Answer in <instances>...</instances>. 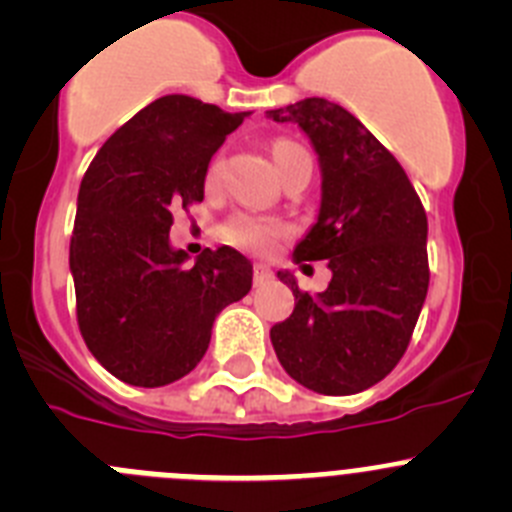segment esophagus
I'll list each match as a JSON object with an SVG mask.
<instances>
[{
  "label": "esophagus",
  "mask_w": 512,
  "mask_h": 512,
  "mask_svg": "<svg viewBox=\"0 0 512 512\" xmlns=\"http://www.w3.org/2000/svg\"><path fill=\"white\" fill-rule=\"evenodd\" d=\"M270 278H272V270L267 265L252 267V283H255V285H265Z\"/></svg>",
  "instance_id": "34e87169"
}]
</instances>
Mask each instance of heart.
Returning a JSON list of instances; mask_svg holds the SVG:
<instances>
[{
  "mask_svg": "<svg viewBox=\"0 0 512 512\" xmlns=\"http://www.w3.org/2000/svg\"><path fill=\"white\" fill-rule=\"evenodd\" d=\"M303 148L298 143L288 141V138H278V141L270 146L272 161L278 169H283L293 156H298ZM219 174H222V156H214L209 161L207 171H204V184L207 189H214L219 184ZM288 234V224L278 217H260V214L240 212L229 217L222 227V237L229 245L240 247V250L255 252V255H265L272 247L278 245Z\"/></svg>",
  "mask_w": 512,
  "mask_h": 512,
  "instance_id": "1",
  "label": "heart"
}]
</instances>
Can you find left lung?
Segmentation results:
<instances>
[{
    "instance_id": "obj_1",
    "label": "left lung",
    "mask_w": 512,
    "mask_h": 512,
    "mask_svg": "<svg viewBox=\"0 0 512 512\" xmlns=\"http://www.w3.org/2000/svg\"><path fill=\"white\" fill-rule=\"evenodd\" d=\"M267 116L298 123L318 154L321 212L293 257L333 272L318 295L278 272L295 310L272 326V348L305 389L356 394L391 374L412 341L429 288L427 212L389 148L338 103L305 98Z\"/></svg>"
}]
</instances>
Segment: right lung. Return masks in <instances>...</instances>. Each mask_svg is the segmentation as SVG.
Wrapping results in <instances>:
<instances>
[{
    "label": "right lung",
    "instance_id": "right-lung-1",
    "mask_svg": "<svg viewBox=\"0 0 512 512\" xmlns=\"http://www.w3.org/2000/svg\"><path fill=\"white\" fill-rule=\"evenodd\" d=\"M247 113L189 95L148 103L100 146L70 237L78 326L103 369L131 386H166L202 361L214 318L252 288L232 247L191 267L169 245L174 209L204 199V171Z\"/></svg>",
    "mask_w": 512,
    "mask_h": 512
}]
</instances>
